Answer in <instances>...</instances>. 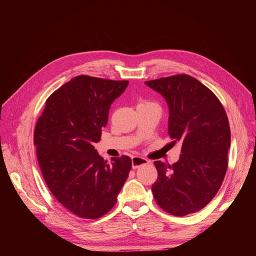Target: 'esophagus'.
I'll return each instance as SVG.
<instances>
[{
  "instance_id": "1",
  "label": "esophagus",
  "mask_w": 256,
  "mask_h": 256,
  "mask_svg": "<svg viewBox=\"0 0 256 256\" xmlns=\"http://www.w3.org/2000/svg\"><path fill=\"white\" fill-rule=\"evenodd\" d=\"M148 164V161L142 157H132V168H138Z\"/></svg>"
}]
</instances>
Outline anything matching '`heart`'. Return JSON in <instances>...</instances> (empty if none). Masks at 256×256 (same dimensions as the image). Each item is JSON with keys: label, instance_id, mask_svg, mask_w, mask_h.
<instances>
[{"label": "heart", "instance_id": "1", "mask_svg": "<svg viewBox=\"0 0 256 256\" xmlns=\"http://www.w3.org/2000/svg\"><path fill=\"white\" fill-rule=\"evenodd\" d=\"M152 104V102H141L140 104Z\"/></svg>", "mask_w": 256, "mask_h": 256}]
</instances>
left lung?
<instances>
[{"instance_id":"1","label":"left lung","mask_w":256,"mask_h":256,"mask_svg":"<svg viewBox=\"0 0 256 256\" xmlns=\"http://www.w3.org/2000/svg\"><path fill=\"white\" fill-rule=\"evenodd\" d=\"M164 98L168 131L182 142L172 166L154 161L158 171L152 191L166 212L186 216L204 208L220 189L228 170L230 130L226 111L214 92L188 74L145 82Z\"/></svg>"}]
</instances>
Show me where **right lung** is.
Here are the masks:
<instances>
[{
	"instance_id": "add662e5",
	"label": "right lung",
	"mask_w": 256,
	"mask_h": 256,
	"mask_svg": "<svg viewBox=\"0 0 256 256\" xmlns=\"http://www.w3.org/2000/svg\"><path fill=\"white\" fill-rule=\"evenodd\" d=\"M129 81L74 76L47 99L34 146L48 188L69 212L97 219L110 212L127 180L128 156L104 160L94 144L106 126L112 102Z\"/></svg>"
}]
</instances>
